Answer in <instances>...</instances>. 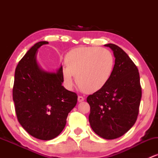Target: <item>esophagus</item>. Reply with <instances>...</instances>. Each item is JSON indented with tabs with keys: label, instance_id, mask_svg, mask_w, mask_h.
Instances as JSON below:
<instances>
[{
	"label": "esophagus",
	"instance_id": "obj_1",
	"mask_svg": "<svg viewBox=\"0 0 158 158\" xmlns=\"http://www.w3.org/2000/svg\"><path fill=\"white\" fill-rule=\"evenodd\" d=\"M84 99H85V98L83 97H81V96H79V97H78V101H79V102L84 101Z\"/></svg>",
	"mask_w": 158,
	"mask_h": 158
}]
</instances>
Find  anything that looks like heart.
Returning a JSON list of instances; mask_svg holds the SVG:
<instances>
[{
    "mask_svg": "<svg viewBox=\"0 0 158 158\" xmlns=\"http://www.w3.org/2000/svg\"><path fill=\"white\" fill-rule=\"evenodd\" d=\"M66 68L61 70L63 81L67 88L73 85V77L79 88L88 94L102 89L109 81L114 66V58L106 48H77L64 57Z\"/></svg>",
    "mask_w": 158,
    "mask_h": 158,
    "instance_id": "b5f03b06",
    "label": "heart"
}]
</instances>
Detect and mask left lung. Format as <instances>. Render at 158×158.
I'll use <instances>...</instances> for the list:
<instances>
[{
	"label": "left lung",
	"instance_id": "left-lung-1",
	"mask_svg": "<svg viewBox=\"0 0 158 158\" xmlns=\"http://www.w3.org/2000/svg\"><path fill=\"white\" fill-rule=\"evenodd\" d=\"M113 50L115 64L109 81L102 89L87 98L89 123L97 135L114 139L135 125L139 113L142 90L138 69L123 49L105 44Z\"/></svg>",
	"mask_w": 158,
	"mask_h": 158
}]
</instances>
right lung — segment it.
<instances>
[{"label":"right lung","instance_id":"right-lung-1","mask_svg":"<svg viewBox=\"0 0 158 158\" xmlns=\"http://www.w3.org/2000/svg\"><path fill=\"white\" fill-rule=\"evenodd\" d=\"M48 41L34 44L16 67L12 97L18 120L35 138L50 140L64 129L67 117L77 102V94L62 86V66L56 72L42 70L36 60L38 49Z\"/></svg>","mask_w":158,"mask_h":158}]
</instances>
